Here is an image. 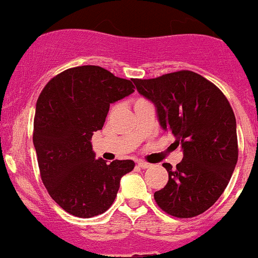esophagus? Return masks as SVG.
Returning a JSON list of instances; mask_svg holds the SVG:
<instances>
[{
    "mask_svg": "<svg viewBox=\"0 0 258 258\" xmlns=\"http://www.w3.org/2000/svg\"><path fill=\"white\" fill-rule=\"evenodd\" d=\"M137 165H139L140 167H142V169H147V167L151 166V164H149V162L146 161H139L137 162Z\"/></svg>",
    "mask_w": 258,
    "mask_h": 258,
    "instance_id": "obj_1",
    "label": "esophagus"
}]
</instances>
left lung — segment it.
I'll use <instances>...</instances> for the list:
<instances>
[{"label": "left lung", "instance_id": "left-lung-1", "mask_svg": "<svg viewBox=\"0 0 258 258\" xmlns=\"http://www.w3.org/2000/svg\"><path fill=\"white\" fill-rule=\"evenodd\" d=\"M141 96L156 107L159 122L181 145V161L169 181L155 191L157 206L177 218H191L211 208L231 180L238 160L236 117L221 89L190 71L152 79H134Z\"/></svg>", "mask_w": 258, "mask_h": 258}]
</instances>
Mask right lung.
I'll return each mask as SVG.
<instances>
[{
	"mask_svg": "<svg viewBox=\"0 0 258 258\" xmlns=\"http://www.w3.org/2000/svg\"><path fill=\"white\" fill-rule=\"evenodd\" d=\"M132 82L101 67H76L54 77L39 96L32 141L40 175L50 197L72 216L104 213L121 177L134 170L132 160L96 159L91 142L109 104L134 93Z\"/></svg>",
	"mask_w": 258,
	"mask_h": 258,
	"instance_id": "add662e5",
	"label": "right lung"
}]
</instances>
